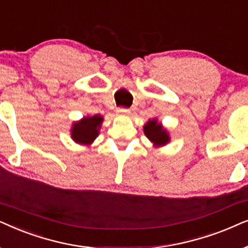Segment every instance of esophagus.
Masks as SVG:
<instances>
[{
    "label": "esophagus",
    "mask_w": 248,
    "mask_h": 248,
    "mask_svg": "<svg viewBox=\"0 0 248 248\" xmlns=\"http://www.w3.org/2000/svg\"><path fill=\"white\" fill-rule=\"evenodd\" d=\"M117 112L119 114H129L130 110L128 108H118Z\"/></svg>",
    "instance_id": "esophagus-1"
}]
</instances>
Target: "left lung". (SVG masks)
I'll return each mask as SVG.
<instances>
[{
    "label": "left lung",
    "instance_id": "left-lung-1",
    "mask_svg": "<svg viewBox=\"0 0 248 248\" xmlns=\"http://www.w3.org/2000/svg\"><path fill=\"white\" fill-rule=\"evenodd\" d=\"M144 133L146 135L148 140L153 141L154 145H164L169 141V136H168L167 131L163 129L157 121L150 120L144 126Z\"/></svg>",
    "mask_w": 248,
    "mask_h": 248
}]
</instances>
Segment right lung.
<instances>
[{"label": "right lung", "mask_w": 248, "mask_h": 248, "mask_svg": "<svg viewBox=\"0 0 248 248\" xmlns=\"http://www.w3.org/2000/svg\"><path fill=\"white\" fill-rule=\"evenodd\" d=\"M103 118L101 115L84 118L81 121L74 124L71 131V137L79 144H91L98 135V129Z\"/></svg>", "instance_id": "1"}]
</instances>
